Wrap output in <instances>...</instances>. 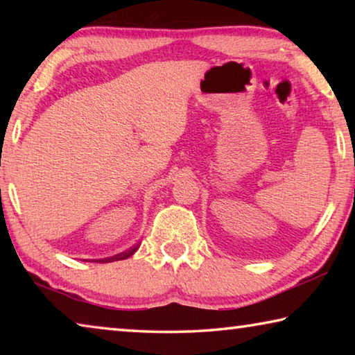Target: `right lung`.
I'll return each instance as SVG.
<instances>
[{
  "mask_svg": "<svg viewBox=\"0 0 355 355\" xmlns=\"http://www.w3.org/2000/svg\"><path fill=\"white\" fill-rule=\"evenodd\" d=\"M137 248H139V244L135 245V248H131L130 250L127 252H122V254L119 255H114V257H110V258H105V260H100L101 263H110V261H117V260H125V258H128L135 254V252L137 250Z\"/></svg>",
  "mask_w": 355,
  "mask_h": 355,
  "instance_id": "obj_1",
  "label": "right lung"
}]
</instances>
